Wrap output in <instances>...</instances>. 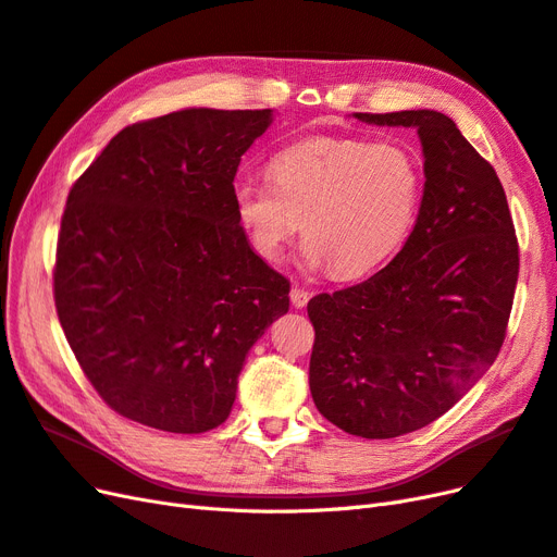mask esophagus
<instances>
[{
    "label": "esophagus",
    "mask_w": 557,
    "mask_h": 557,
    "mask_svg": "<svg viewBox=\"0 0 557 557\" xmlns=\"http://www.w3.org/2000/svg\"><path fill=\"white\" fill-rule=\"evenodd\" d=\"M310 296L312 294L308 289H302V286H298V284H294L292 292H289V298H292L294 308H305V305H308V300H310Z\"/></svg>",
    "instance_id": "obj_1"
}]
</instances>
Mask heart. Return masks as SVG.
<instances>
[{
  "mask_svg": "<svg viewBox=\"0 0 557 557\" xmlns=\"http://www.w3.org/2000/svg\"><path fill=\"white\" fill-rule=\"evenodd\" d=\"M423 189L417 157L398 143L319 136L271 161V183L243 177L233 189L238 222L263 259H277L300 231L310 265L358 277L407 238Z\"/></svg>",
  "mask_w": 557,
  "mask_h": 557,
  "instance_id": "obj_1",
  "label": "heart"
}]
</instances>
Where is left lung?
Segmentation results:
<instances>
[{
    "instance_id": "left-lung-1",
    "label": "left lung",
    "mask_w": 557,
    "mask_h": 557,
    "mask_svg": "<svg viewBox=\"0 0 557 557\" xmlns=\"http://www.w3.org/2000/svg\"><path fill=\"white\" fill-rule=\"evenodd\" d=\"M417 127L423 199L400 252L308 302L310 391L349 435L388 440L446 414L493 366L518 282V238L495 169L437 111L354 113Z\"/></svg>"
}]
</instances>
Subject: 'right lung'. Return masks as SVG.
<instances>
[{"mask_svg":"<svg viewBox=\"0 0 557 557\" xmlns=\"http://www.w3.org/2000/svg\"><path fill=\"white\" fill-rule=\"evenodd\" d=\"M273 111L187 109L124 127L66 196L52 296L87 382L166 433L226 421L245 356L289 310V280L249 247L240 157Z\"/></svg>","mask_w":557,"mask_h":557,"instance_id":"add662e5","label":"right lung"}]
</instances>
